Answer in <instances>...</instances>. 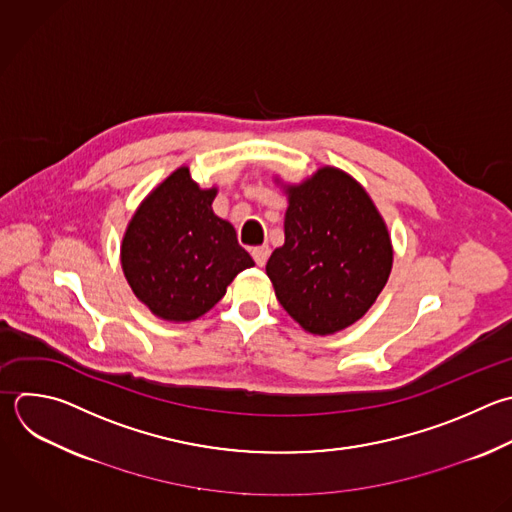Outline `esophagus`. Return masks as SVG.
<instances>
[{"label":"esophagus","instance_id":"obj_1","mask_svg":"<svg viewBox=\"0 0 512 512\" xmlns=\"http://www.w3.org/2000/svg\"><path fill=\"white\" fill-rule=\"evenodd\" d=\"M268 256H270V248L268 246H254L252 248V258L258 266H264L268 262Z\"/></svg>","mask_w":512,"mask_h":512}]
</instances>
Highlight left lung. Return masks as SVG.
Returning a JSON list of instances; mask_svg holds the SVG:
<instances>
[{"label":"left lung","instance_id":"8db88e82","mask_svg":"<svg viewBox=\"0 0 512 512\" xmlns=\"http://www.w3.org/2000/svg\"><path fill=\"white\" fill-rule=\"evenodd\" d=\"M286 192L284 246L266 274L304 330L338 332L368 312L390 276L388 230L364 188L336 168Z\"/></svg>","mask_w":512,"mask_h":512}]
</instances>
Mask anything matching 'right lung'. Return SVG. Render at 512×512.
<instances>
[{"mask_svg": "<svg viewBox=\"0 0 512 512\" xmlns=\"http://www.w3.org/2000/svg\"><path fill=\"white\" fill-rule=\"evenodd\" d=\"M216 188L200 190L188 168L170 174L138 208L122 268L134 294L160 318L196 320L254 266L230 222L212 212Z\"/></svg>", "mask_w": 512, "mask_h": 512, "instance_id": "right-lung-1", "label": "right lung"}]
</instances>
